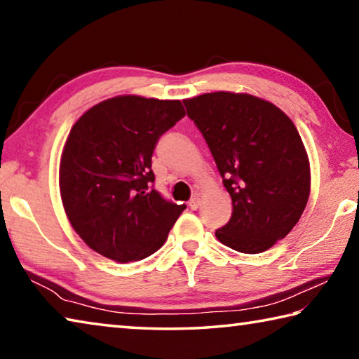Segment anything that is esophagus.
<instances>
[{"mask_svg":"<svg viewBox=\"0 0 359 359\" xmlns=\"http://www.w3.org/2000/svg\"><path fill=\"white\" fill-rule=\"evenodd\" d=\"M199 203H201V199H199V196H196V194H194V196L190 199V201H188V205H190L191 210H196L199 208Z\"/></svg>","mask_w":359,"mask_h":359,"instance_id":"obj_1","label":"esophagus"}]
</instances>
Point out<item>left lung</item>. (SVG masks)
<instances>
[{"instance_id": "1", "label": "left lung", "mask_w": 359, "mask_h": 359, "mask_svg": "<svg viewBox=\"0 0 359 359\" xmlns=\"http://www.w3.org/2000/svg\"><path fill=\"white\" fill-rule=\"evenodd\" d=\"M184 104L233 199L217 239L241 253L267 250L299 222L311 193L309 158L293 121L245 93H205Z\"/></svg>"}]
</instances>
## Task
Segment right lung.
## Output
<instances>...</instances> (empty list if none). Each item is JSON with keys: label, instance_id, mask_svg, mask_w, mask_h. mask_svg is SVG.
Returning <instances> with one entry per match:
<instances>
[{"label": "right lung", "instance_id": "right-lung-1", "mask_svg": "<svg viewBox=\"0 0 359 359\" xmlns=\"http://www.w3.org/2000/svg\"><path fill=\"white\" fill-rule=\"evenodd\" d=\"M185 117L180 101L117 96L76 121L60 165V190L72 228L102 257L130 263L160 248L185 210L154 188L151 155Z\"/></svg>", "mask_w": 359, "mask_h": 359}]
</instances>
